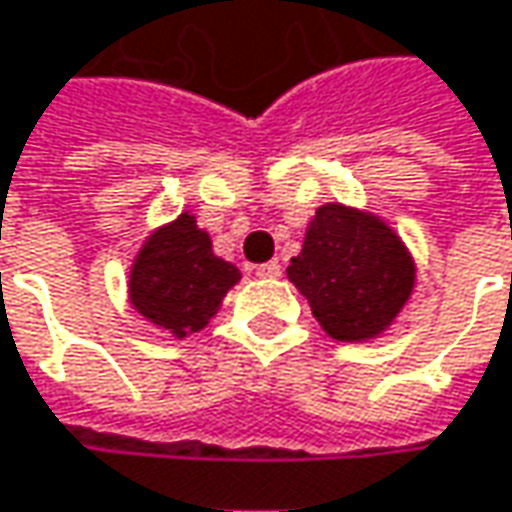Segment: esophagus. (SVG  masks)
Masks as SVG:
<instances>
[{
  "label": "esophagus",
  "mask_w": 512,
  "mask_h": 512,
  "mask_svg": "<svg viewBox=\"0 0 512 512\" xmlns=\"http://www.w3.org/2000/svg\"><path fill=\"white\" fill-rule=\"evenodd\" d=\"M257 278H278L281 275V263L278 260H269V263H260L255 266Z\"/></svg>",
  "instance_id": "34e87169"
}]
</instances>
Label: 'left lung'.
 Returning <instances> with one entry per match:
<instances>
[{
  "label": "left lung",
  "mask_w": 512,
  "mask_h": 512,
  "mask_svg": "<svg viewBox=\"0 0 512 512\" xmlns=\"http://www.w3.org/2000/svg\"><path fill=\"white\" fill-rule=\"evenodd\" d=\"M319 325L343 343L378 337L413 293L416 269L395 231L372 213L322 205L287 266Z\"/></svg>",
  "instance_id": "1"
}]
</instances>
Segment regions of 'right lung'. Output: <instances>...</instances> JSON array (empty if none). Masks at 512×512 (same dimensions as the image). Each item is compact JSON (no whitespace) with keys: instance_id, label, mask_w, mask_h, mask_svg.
Segmentation results:
<instances>
[{"instance_id":"obj_1","label":"right lung","mask_w":512,"mask_h":512,"mask_svg":"<svg viewBox=\"0 0 512 512\" xmlns=\"http://www.w3.org/2000/svg\"><path fill=\"white\" fill-rule=\"evenodd\" d=\"M237 281L240 269L213 255L210 237L196 225V216L181 213L143 243L131 266L128 293L137 313L149 322L175 337H187L208 325Z\"/></svg>"}]
</instances>
